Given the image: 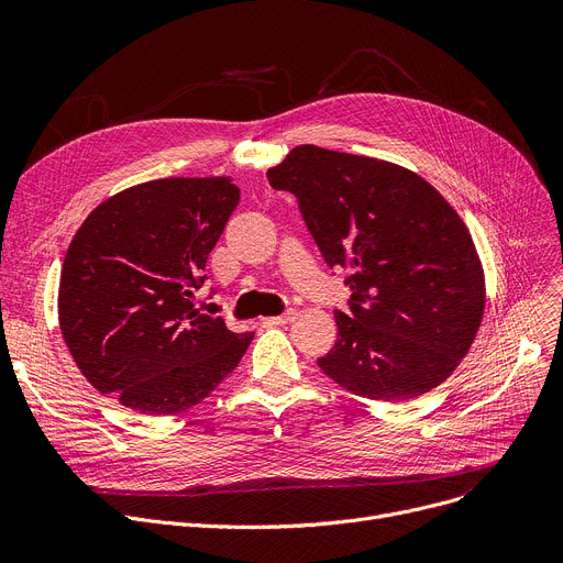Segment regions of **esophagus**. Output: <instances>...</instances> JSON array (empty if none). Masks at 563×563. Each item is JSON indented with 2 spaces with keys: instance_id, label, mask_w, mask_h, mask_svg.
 Returning <instances> with one entry per match:
<instances>
[{
  "instance_id": "1",
  "label": "esophagus",
  "mask_w": 563,
  "mask_h": 563,
  "mask_svg": "<svg viewBox=\"0 0 563 563\" xmlns=\"http://www.w3.org/2000/svg\"><path fill=\"white\" fill-rule=\"evenodd\" d=\"M291 319H297V310H285L283 314H276V317H264L262 319V323L264 327H280V323H287V321H291Z\"/></svg>"
}]
</instances>
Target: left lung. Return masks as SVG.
Instances as JSON below:
<instances>
[{
    "mask_svg": "<svg viewBox=\"0 0 563 563\" xmlns=\"http://www.w3.org/2000/svg\"><path fill=\"white\" fill-rule=\"evenodd\" d=\"M291 191L331 266L351 269L349 312L317 365L353 395L406 401L440 386L482 327L486 283L475 242L424 177L404 166L297 145L266 170Z\"/></svg>",
    "mask_w": 563,
    "mask_h": 563,
    "instance_id": "left-lung-1",
    "label": "left lung"
}]
</instances>
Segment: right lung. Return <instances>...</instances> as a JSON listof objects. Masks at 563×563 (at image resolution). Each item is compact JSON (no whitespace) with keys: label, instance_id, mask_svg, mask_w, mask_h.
Here are the masks:
<instances>
[{"label":"right lung","instance_id":"add662e5","mask_svg":"<svg viewBox=\"0 0 563 563\" xmlns=\"http://www.w3.org/2000/svg\"><path fill=\"white\" fill-rule=\"evenodd\" d=\"M236 202L230 177H164L86 217L64 260L58 327L98 393L143 416H175L240 365L253 333L194 306Z\"/></svg>","mask_w":563,"mask_h":563}]
</instances>
